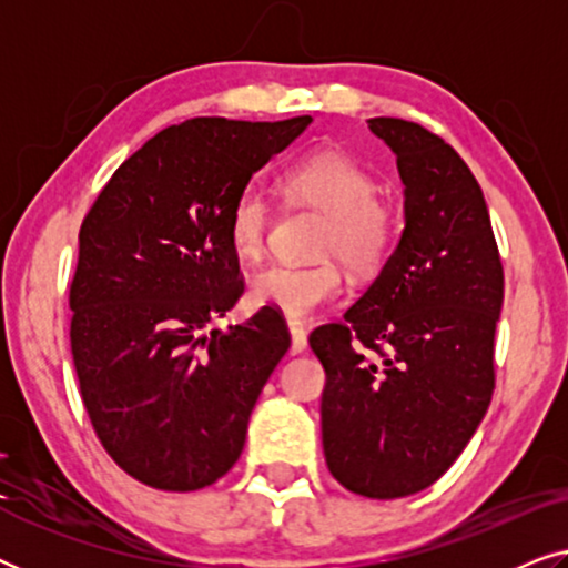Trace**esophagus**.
I'll use <instances>...</instances> for the list:
<instances>
[{"mask_svg": "<svg viewBox=\"0 0 568 568\" xmlns=\"http://www.w3.org/2000/svg\"><path fill=\"white\" fill-rule=\"evenodd\" d=\"M290 333H292V346L290 352L292 354H302L307 348V333L302 328V323L297 321H290Z\"/></svg>", "mask_w": 568, "mask_h": 568, "instance_id": "obj_1", "label": "esophagus"}]
</instances>
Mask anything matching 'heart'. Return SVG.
<instances>
[{"mask_svg": "<svg viewBox=\"0 0 568 568\" xmlns=\"http://www.w3.org/2000/svg\"><path fill=\"white\" fill-rule=\"evenodd\" d=\"M377 178L338 150L310 152L292 162L282 175L284 196L297 206L325 214L317 253L338 255L356 274H369L390 255L400 232L398 212L377 196ZM271 204L247 185L227 212V237L243 261H258L266 251ZM344 290V271L336 258L315 263H274L253 278L255 305L274 307L292 321H305Z\"/></svg>", "mask_w": 568, "mask_h": 568, "instance_id": "obj_1", "label": "heart"}]
</instances>
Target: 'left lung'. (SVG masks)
Returning a JSON list of instances; mask_svg holds the SVG:
<instances>
[{
  "mask_svg": "<svg viewBox=\"0 0 568 568\" xmlns=\"http://www.w3.org/2000/svg\"><path fill=\"white\" fill-rule=\"evenodd\" d=\"M398 158L406 230L344 321L310 333L325 369L323 453L367 499L432 486L476 434L494 395L504 268L484 191L445 139L369 119Z\"/></svg>",
  "mask_w": 568,
  "mask_h": 568,
  "instance_id": "1",
  "label": "left lung"
}]
</instances>
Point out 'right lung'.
<instances>
[{
	"mask_svg": "<svg viewBox=\"0 0 568 568\" xmlns=\"http://www.w3.org/2000/svg\"><path fill=\"white\" fill-rule=\"evenodd\" d=\"M310 121L191 119L162 129L82 220L69 286L80 395L105 453L146 486L199 491L220 480L290 348L271 307L227 331L206 325L245 292L230 204Z\"/></svg>",
	"mask_w": 568,
	"mask_h": 568,
	"instance_id": "obj_1",
	"label": "right lung"
}]
</instances>
